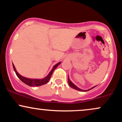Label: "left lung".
<instances>
[{
  "label": "left lung",
  "instance_id": "1",
  "mask_svg": "<svg viewBox=\"0 0 122 122\" xmlns=\"http://www.w3.org/2000/svg\"><path fill=\"white\" fill-rule=\"evenodd\" d=\"M68 83H69V86H70V87H71L72 88H73V89H76V90L79 91H82V92L88 91H89V90H91V89H92L94 88H95V87H96V86H94V87H92V88H91L90 89H88V90H83V89H81V88H79V87H77L76 86H75V84H74V83H72V81H70V79H69V76H68Z\"/></svg>",
  "mask_w": 122,
  "mask_h": 122
}]
</instances>
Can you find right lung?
<instances>
[{
    "label": "right lung",
    "mask_w": 122,
    "mask_h": 122,
    "mask_svg": "<svg viewBox=\"0 0 122 122\" xmlns=\"http://www.w3.org/2000/svg\"><path fill=\"white\" fill-rule=\"evenodd\" d=\"M61 63V62H58L57 64L53 66V67H52L51 71L49 72L48 74L46 77L42 78V79H31V78H26V77L23 76L21 75H20V74L17 71L14 64H12V65H13V69L14 70H15V72H16V75L17 76L18 78L22 81V82H24L25 84H27V85H28L29 86H31V87H38V86H41L44 85V84H46V83L48 82L49 81H50L51 79V77L52 74L54 71V70L57 68V67Z\"/></svg>",
    "instance_id": "add662e5"
}]
</instances>
